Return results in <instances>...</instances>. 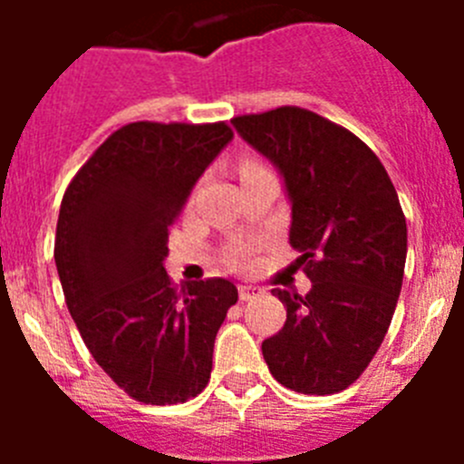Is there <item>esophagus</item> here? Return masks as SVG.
Listing matches in <instances>:
<instances>
[{
	"label": "esophagus",
	"mask_w": 464,
	"mask_h": 464,
	"mask_svg": "<svg viewBox=\"0 0 464 464\" xmlns=\"http://www.w3.org/2000/svg\"><path fill=\"white\" fill-rule=\"evenodd\" d=\"M262 293V288H257V285H239V299L241 302H248V299L257 297V295Z\"/></svg>",
	"instance_id": "obj_1"
}]
</instances>
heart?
Returning a JSON list of instances; mask_svg holds the SVG:
<instances>
[{
  "label": "heart",
  "instance_id": "heart-1",
  "mask_svg": "<svg viewBox=\"0 0 464 464\" xmlns=\"http://www.w3.org/2000/svg\"><path fill=\"white\" fill-rule=\"evenodd\" d=\"M260 169H267V167L262 165V162H257V160L246 158L239 167V174L246 176V174H253V171H260ZM225 257H227L229 267H235V269H244L251 265V251H248V248H244V246H235V248H229L227 256Z\"/></svg>",
  "mask_w": 464,
  "mask_h": 464
}]
</instances>
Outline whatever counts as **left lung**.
I'll use <instances>...</instances> for the list:
<instances>
[{"mask_svg": "<svg viewBox=\"0 0 464 464\" xmlns=\"http://www.w3.org/2000/svg\"><path fill=\"white\" fill-rule=\"evenodd\" d=\"M237 132L281 169L290 244L311 278L306 295L274 288L285 323L262 342L281 385L334 395L355 383L391 327L407 262V220L374 150L309 109L278 106L232 118Z\"/></svg>", "mask_w": 464, "mask_h": 464, "instance_id": "left-lung-1", "label": "left lung"}]
</instances>
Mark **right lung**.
<instances>
[{
  "mask_svg": "<svg viewBox=\"0 0 464 464\" xmlns=\"http://www.w3.org/2000/svg\"><path fill=\"white\" fill-rule=\"evenodd\" d=\"M232 139L220 122L122 125L76 171L60 204L55 265L85 346L143 404H183L211 379L235 283H183L162 260L197 179Z\"/></svg>",
  "mask_w": 464,
  "mask_h": 464,
  "instance_id": "add662e5",
  "label": "right lung"
}]
</instances>
